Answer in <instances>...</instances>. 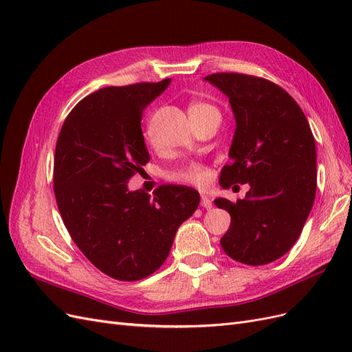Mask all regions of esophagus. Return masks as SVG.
Masks as SVG:
<instances>
[{
  "label": "esophagus",
  "instance_id": "34e87169",
  "mask_svg": "<svg viewBox=\"0 0 352 352\" xmlns=\"http://www.w3.org/2000/svg\"><path fill=\"white\" fill-rule=\"evenodd\" d=\"M201 206L204 207V208H207V210L212 208V202H211V199H210L208 195H206V194L201 195Z\"/></svg>",
  "mask_w": 352,
  "mask_h": 352
}]
</instances>
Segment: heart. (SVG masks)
<instances>
[{
    "instance_id": "b5f03b06",
    "label": "heart",
    "mask_w": 352,
    "mask_h": 352,
    "mask_svg": "<svg viewBox=\"0 0 352 352\" xmlns=\"http://www.w3.org/2000/svg\"><path fill=\"white\" fill-rule=\"evenodd\" d=\"M202 109H210V105L202 104V102H194V104H190V107H189V110H202ZM207 177H208V170L206 167L198 166V164L188 166L173 175V179L182 180V182H188V184H194V185L204 184Z\"/></svg>"
}]
</instances>
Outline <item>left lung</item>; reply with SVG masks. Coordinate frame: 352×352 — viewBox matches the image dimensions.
Instances as JSON below:
<instances>
[{"label":"left lung","mask_w":352,"mask_h":352,"mask_svg":"<svg viewBox=\"0 0 352 352\" xmlns=\"http://www.w3.org/2000/svg\"><path fill=\"white\" fill-rule=\"evenodd\" d=\"M229 98L236 129L220 185L250 184L243 199L217 198L230 228L220 239L230 258L263 265L300 238L317 188L316 141L300 105L267 79L241 73L204 78Z\"/></svg>","instance_id":"1"}]
</instances>
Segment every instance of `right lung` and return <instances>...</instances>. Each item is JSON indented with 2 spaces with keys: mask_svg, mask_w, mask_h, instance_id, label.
<instances>
[{
  "mask_svg": "<svg viewBox=\"0 0 352 352\" xmlns=\"http://www.w3.org/2000/svg\"><path fill=\"white\" fill-rule=\"evenodd\" d=\"M168 85L164 79L94 92L69 113L57 140L54 194L61 219L85 257L117 280L153 274L199 204L189 186L162 185L154 197L127 189L150 162L142 111Z\"/></svg>",
  "mask_w": 352,
  "mask_h": 352,
  "instance_id": "add662e5",
  "label": "right lung"
}]
</instances>
